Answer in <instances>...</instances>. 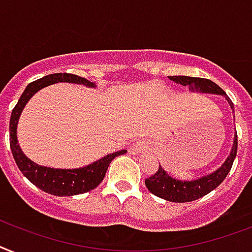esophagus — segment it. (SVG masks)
Returning <instances> with one entry per match:
<instances>
[{"instance_id": "esophagus-1", "label": "esophagus", "mask_w": 252, "mask_h": 252, "mask_svg": "<svg viewBox=\"0 0 252 252\" xmlns=\"http://www.w3.org/2000/svg\"><path fill=\"white\" fill-rule=\"evenodd\" d=\"M150 150V144L147 141H138L134 146L132 147L133 154H137V153H144V151Z\"/></svg>"}]
</instances>
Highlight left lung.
<instances>
[{
	"label": "left lung",
	"instance_id": "1",
	"mask_svg": "<svg viewBox=\"0 0 252 252\" xmlns=\"http://www.w3.org/2000/svg\"><path fill=\"white\" fill-rule=\"evenodd\" d=\"M169 79L177 84H181L184 87H189L190 91L202 92V93H214L221 94L228 99L229 105L234 111V106L230 98L226 95V93L219 87L218 84L208 79H202V77H190V76H169ZM237 146H238V138L237 133L234 136V142H233V149L230 151V155L225 160V163L214 173L208 176H204L202 179L194 180V181H180V180L172 179L164 169L159 167L158 171L147 177L145 180V185L149 189V191L157 195L159 198H163L169 202H176V203H184V202H191V200L199 199L200 197H204L206 194L216 189L220 184L224 181L229 171L232 169L233 161L237 155Z\"/></svg>",
	"mask_w": 252,
	"mask_h": 252
}]
</instances>
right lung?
Returning a JSON list of instances; mask_svg holds the SVG:
<instances>
[{"label": "right lung", "mask_w": 252, "mask_h": 252, "mask_svg": "<svg viewBox=\"0 0 252 252\" xmlns=\"http://www.w3.org/2000/svg\"><path fill=\"white\" fill-rule=\"evenodd\" d=\"M75 83L84 84L88 87H94V84L89 80L80 77L73 73H52L48 76L41 77V79L32 81L27 85L26 91L20 95L19 101L13 108L11 118H10V147L13 153L14 160H15L18 168L20 172L30 180L34 186L38 189L44 190L45 193L53 194L57 197H71V195H77V194L87 193L89 190H93L97 188L101 181L105 179L106 171L111 160L119 155L126 154V150H120L112 154L106 155L105 158L94 161L93 164H89L84 168L77 169H54L49 167H42L27 158L22 153L18 141H16V126L18 120L22 114V110L24 108L26 103L28 102L32 95L41 88L50 85L54 83Z\"/></svg>", "instance_id": "right-lung-1"}]
</instances>
